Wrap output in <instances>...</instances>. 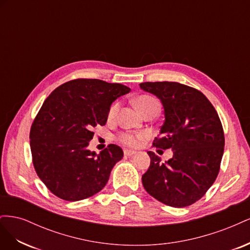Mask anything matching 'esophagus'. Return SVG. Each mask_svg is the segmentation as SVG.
Returning a JSON list of instances; mask_svg holds the SVG:
<instances>
[{"label":"esophagus","mask_w":250,"mask_h":250,"mask_svg":"<svg viewBox=\"0 0 250 250\" xmlns=\"http://www.w3.org/2000/svg\"><path fill=\"white\" fill-rule=\"evenodd\" d=\"M135 153V151H133V150H128V149H125L124 150V154L126 155V156H131V155H134Z\"/></svg>","instance_id":"34e87169"}]
</instances>
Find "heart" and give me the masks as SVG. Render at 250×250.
Wrapping results in <instances>:
<instances>
[{"label": "heart", "mask_w": 250, "mask_h": 250, "mask_svg": "<svg viewBox=\"0 0 250 250\" xmlns=\"http://www.w3.org/2000/svg\"><path fill=\"white\" fill-rule=\"evenodd\" d=\"M157 101L154 99V98L150 97V96H142L140 98H138V100L135 101V104H137V107L139 108L140 111H142L144 108L148 105L152 104V103H156ZM120 108V104L118 102L113 103L109 110H108V118L109 119H113L119 111ZM147 138L146 133H131V132H122L119 134L118 140L120 143H122L123 145L129 146V147H137L139 144Z\"/></svg>", "instance_id": "obj_1"}]
</instances>
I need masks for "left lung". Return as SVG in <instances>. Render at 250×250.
I'll use <instances>...</instances> for the list:
<instances>
[{"mask_svg": "<svg viewBox=\"0 0 250 250\" xmlns=\"http://www.w3.org/2000/svg\"><path fill=\"white\" fill-rule=\"evenodd\" d=\"M140 87L162 101L165 122L153 146L172 149L161 163L148 151L150 166L142 176L145 190L169 207L199 200L216 180L224 151V132L215 107L198 89L178 82H144Z\"/></svg>", "mask_w": 250, "mask_h": 250, "instance_id": "obj_1", "label": "left lung"}]
</instances>
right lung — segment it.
<instances>
[{
  "label": "right lung",
  "mask_w": 250,
  "mask_h": 250,
  "mask_svg": "<svg viewBox=\"0 0 250 250\" xmlns=\"http://www.w3.org/2000/svg\"><path fill=\"white\" fill-rule=\"evenodd\" d=\"M129 92L120 83L75 79L44 100L30 130V148L37 175L57 197L82 200L107 184L123 150L110 144L97 154L88 142L97 125L106 124L111 103Z\"/></svg>",
  "instance_id": "add662e5"
}]
</instances>
